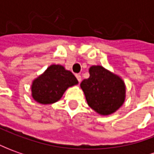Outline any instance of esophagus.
Returning <instances> with one entry per match:
<instances>
[{
	"label": "esophagus",
	"mask_w": 154,
	"mask_h": 154,
	"mask_svg": "<svg viewBox=\"0 0 154 154\" xmlns=\"http://www.w3.org/2000/svg\"><path fill=\"white\" fill-rule=\"evenodd\" d=\"M75 76H76V78H77V79H78V81H79V82H80V81H81V75H76Z\"/></svg>",
	"instance_id": "esophagus-1"
}]
</instances>
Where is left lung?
Instances as JSON below:
<instances>
[{"label":"left lung","instance_id":"obj_1","mask_svg":"<svg viewBox=\"0 0 154 154\" xmlns=\"http://www.w3.org/2000/svg\"><path fill=\"white\" fill-rule=\"evenodd\" d=\"M89 74L90 77L80 83L88 106L100 116L113 114L125 102L124 80L101 65H92Z\"/></svg>","mask_w":154,"mask_h":154}]
</instances>
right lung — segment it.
I'll return each mask as SVG.
<instances>
[{
    "instance_id": "right-lung-1",
    "label": "right lung",
    "mask_w": 154,
    "mask_h": 154,
    "mask_svg": "<svg viewBox=\"0 0 154 154\" xmlns=\"http://www.w3.org/2000/svg\"><path fill=\"white\" fill-rule=\"evenodd\" d=\"M72 72L60 64H51L31 85V95L36 102L48 105L61 99L68 88L78 85Z\"/></svg>"
}]
</instances>
